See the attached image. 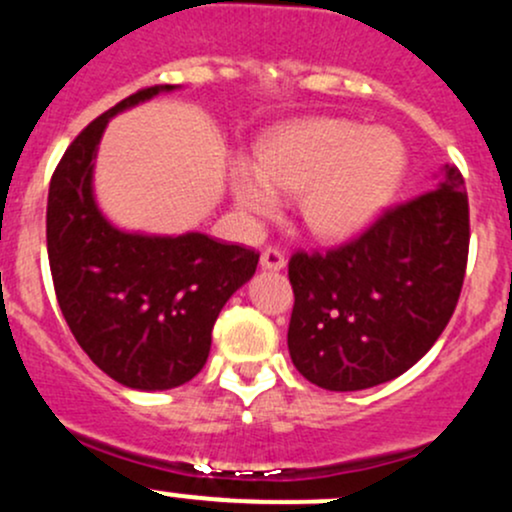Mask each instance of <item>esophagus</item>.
<instances>
[{"label":"esophagus","instance_id":"obj_1","mask_svg":"<svg viewBox=\"0 0 512 512\" xmlns=\"http://www.w3.org/2000/svg\"><path fill=\"white\" fill-rule=\"evenodd\" d=\"M262 269H272V272H279V269L286 267V257L279 247H265L260 257Z\"/></svg>","mask_w":512,"mask_h":512}]
</instances>
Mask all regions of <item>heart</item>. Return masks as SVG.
<instances>
[{
  "label": "heart",
  "instance_id": "b5f03b06",
  "mask_svg": "<svg viewBox=\"0 0 512 512\" xmlns=\"http://www.w3.org/2000/svg\"><path fill=\"white\" fill-rule=\"evenodd\" d=\"M406 170V150L393 133L367 131L355 121L289 123L265 138L260 165L233 162L230 194L247 216L269 218L283 192H301V216L323 240L362 233L384 211Z\"/></svg>",
  "mask_w": 512,
  "mask_h": 512
}]
</instances>
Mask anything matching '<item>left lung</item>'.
<instances>
[{
  "mask_svg": "<svg viewBox=\"0 0 512 512\" xmlns=\"http://www.w3.org/2000/svg\"><path fill=\"white\" fill-rule=\"evenodd\" d=\"M469 199L454 165L350 243L294 252L289 355L311 384L362 391L396 379L435 345L462 294Z\"/></svg>",
  "mask_w": 512,
  "mask_h": 512,
  "instance_id": "obj_1",
  "label": "left lung"
}]
</instances>
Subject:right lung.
<instances>
[{"label": "right lung", "instance_id": "add662e5", "mask_svg": "<svg viewBox=\"0 0 512 512\" xmlns=\"http://www.w3.org/2000/svg\"><path fill=\"white\" fill-rule=\"evenodd\" d=\"M172 89H140L89 123L65 150L48 192V262L60 311L101 372L140 391L174 389L204 369L218 313L260 260L255 250L204 233H126L99 211L92 174L106 123Z\"/></svg>", "mask_w": 512, "mask_h": 512}]
</instances>
